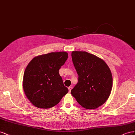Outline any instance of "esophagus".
Masks as SVG:
<instances>
[{"label":"esophagus","instance_id":"1","mask_svg":"<svg viewBox=\"0 0 135 135\" xmlns=\"http://www.w3.org/2000/svg\"><path fill=\"white\" fill-rule=\"evenodd\" d=\"M72 86H69L68 88V90H69V92H70L71 91V90H72Z\"/></svg>","mask_w":135,"mask_h":135}]
</instances>
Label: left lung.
Segmentation results:
<instances>
[{"instance_id": "8db88e82", "label": "left lung", "mask_w": 135, "mask_h": 135, "mask_svg": "<svg viewBox=\"0 0 135 135\" xmlns=\"http://www.w3.org/2000/svg\"><path fill=\"white\" fill-rule=\"evenodd\" d=\"M71 56L79 75L71 94L84 108L97 109L110 95L113 87L110 69L103 59L86 51H72Z\"/></svg>"}]
</instances>
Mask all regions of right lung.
<instances>
[{
    "mask_svg": "<svg viewBox=\"0 0 135 135\" xmlns=\"http://www.w3.org/2000/svg\"><path fill=\"white\" fill-rule=\"evenodd\" d=\"M68 56L65 51L52 52L34 57L27 65L22 87L26 97L34 106L51 108L68 92L59 73Z\"/></svg>",
    "mask_w": 135,
    "mask_h": 135,
    "instance_id": "add662e5",
    "label": "right lung"
}]
</instances>
